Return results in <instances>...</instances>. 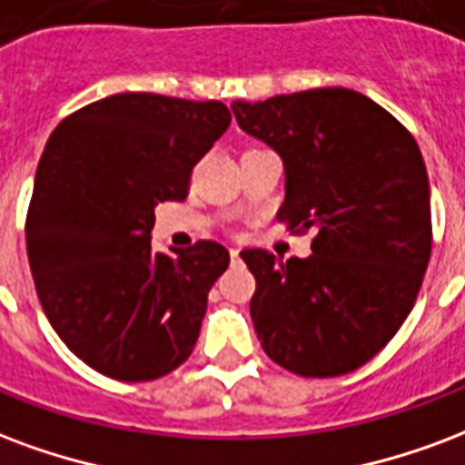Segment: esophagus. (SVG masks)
<instances>
[{
    "label": "esophagus",
    "instance_id": "1",
    "mask_svg": "<svg viewBox=\"0 0 465 465\" xmlns=\"http://www.w3.org/2000/svg\"><path fill=\"white\" fill-rule=\"evenodd\" d=\"M229 253H232V261L236 263V261H239V249H232Z\"/></svg>",
    "mask_w": 465,
    "mask_h": 465
}]
</instances>
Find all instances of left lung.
<instances>
[{
    "label": "left lung",
    "mask_w": 465,
    "mask_h": 465,
    "mask_svg": "<svg viewBox=\"0 0 465 465\" xmlns=\"http://www.w3.org/2000/svg\"><path fill=\"white\" fill-rule=\"evenodd\" d=\"M243 133L283 160L278 222L315 229L308 259L242 251L251 320L271 360L301 377L370 362L414 308L431 256L424 157L394 115L350 88L232 103Z\"/></svg>",
    "instance_id": "8db88e82"
}]
</instances>
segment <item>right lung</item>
Here are the masks:
<instances>
[{
    "instance_id": "add662e5",
    "label": "right lung",
    "mask_w": 465,
    "mask_h": 465,
    "mask_svg": "<svg viewBox=\"0 0 465 465\" xmlns=\"http://www.w3.org/2000/svg\"><path fill=\"white\" fill-rule=\"evenodd\" d=\"M219 101L118 93L61 120L44 147L26 253L41 308L78 360L150 381L194 350L229 251H153L154 206L187 197L192 167L226 133Z\"/></svg>"
}]
</instances>
